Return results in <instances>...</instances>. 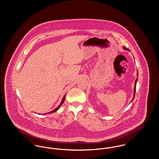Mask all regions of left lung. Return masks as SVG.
Listing matches in <instances>:
<instances>
[{"label":"left lung","instance_id":"8db88e82","mask_svg":"<svg viewBox=\"0 0 159 159\" xmlns=\"http://www.w3.org/2000/svg\"><path fill=\"white\" fill-rule=\"evenodd\" d=\"M123 49H125V50H128V51H129L128 48H126V47H125V46H123ZM138 76V74L137 73V77ZM137 80H138V79H136V80H135V87H134V96L135 97V92H136V82H137ZM134 97L132 99V101L134 100Z\"/></svg>","mask_w":159,"mask_h":159}]
</instances>
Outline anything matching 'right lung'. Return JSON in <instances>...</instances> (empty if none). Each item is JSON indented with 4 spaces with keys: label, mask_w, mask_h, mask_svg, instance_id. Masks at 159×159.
I'll return each instance as SVG.
<instances>
[{
    "label": "right lung",
    "mask_w": 159,
    "mask_h": 159,
    "mask_svg": "<svg viewBox=\"0 0 159 159\" xmlns=\"http://www.w3.org/2000/svg\"><path fill=\"white\" fill-rule=\"evenodd\" d=\"M65 97H66V95H64V97H63V98H62V101H61V102L60 104V106H58V107H57L55 110H52V111H51V112H49V113H48V114H50V113H53V112H55V111H57L60 108L61 106V105L63 104V102H64V101H65Z\"/></svg>",
    "instance_id": "right-lung-1"
}]
</instances>
